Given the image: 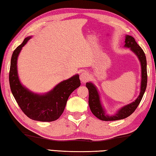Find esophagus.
Segmentation results:
<instances>
[{
	"mask_svg": "<svg viewBox=\"0 0 156 156\" xmlns=\"http://www.w3.org/2000/svg\"><path fill=\"white\" fill-rule=\"evenodd\" d=\"M80 79L81 82L83 83H85L89 79V74L88 73H87L86 72H83L81 73V74L80 75Z\"/></svg>",
	"mask_w": 156,
	"mask_h": 156,
	"instance_id": "esophagus-1",
	"label": "esophagus"
}]
</instances>
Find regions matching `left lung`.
I'll return each mask as SVG.
<instances>
[{"label": "left lung", "instance_id": "1", "mask_svg": "<svg viewBox=\"0 0 156 156\" xmlns=\"http://www.w3.org/2000/svg\"><path fill=\"white\" fill-rule=\"evenodd\" d=\"M124 47L129 49L136 55L139 60L141 67V80L140 94L138 98L131 103L124 105L116 111L112 115L108 114L100 98V93L97 87L92 83L87 82L86 87L89 90V105L93 114L98 119L103 121H113L125 119L134 112L138 107L143 97L146 90L147 83V59L143 50L135 41L133 37L129 35L125 36V41Z\"/></svg>", "mask_w": 156, "mask_h": 156}]
</instances>
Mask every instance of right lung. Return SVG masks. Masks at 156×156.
I'll use <instances>...</instances> for the list:
<instances>
[{
	"instance_id": "1",
	"label": "right lung",
	"mask_w": 156,
	"mask_h": 156,
	"mask_svg": "<svg viewBox=\"0 0 156 156\" xmlns=\"http://www.w3.org/2000/svg\"><path fill=\"white\" fill-rule=\"evenodd\" d=\"M31 37L25 38L13 52L9 76L10 89L21 110L27 117L34 120L51 122L58 119L62 115L69 97L80 86V80L76 73L44 94L35 93L23 85L18 76V58L23 47Z\"/></svg>"
}]
</instances>
